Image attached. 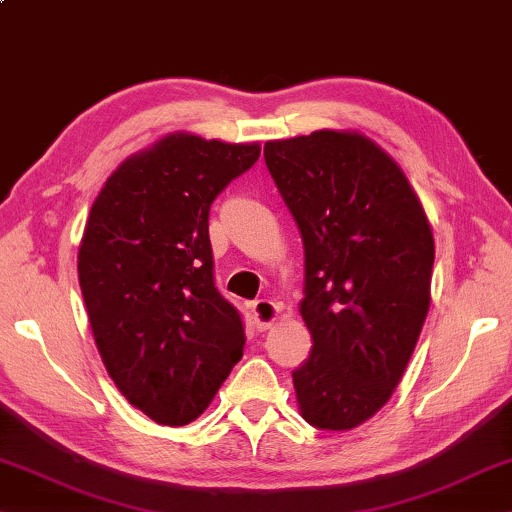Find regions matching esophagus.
Masks as SVG:
<instances>
[{
  "label": "esophagus",
  "mask_w": 512,
  "mask_h": 512,
  "mask_svg": "<svg viewBox=\"0 0 512 512\" xmlns=\"http://www.w3.org/2000/svg\"><path fill=\"white\" fill-rule=\"evenodd\" d=\"M276 316H278V305L274 301H269V298H260V301L252 303V318L260 332L267 330V327L276 321Z\"/></svg>",
  "instance_id": "esophagus-1"
}]
</instances>
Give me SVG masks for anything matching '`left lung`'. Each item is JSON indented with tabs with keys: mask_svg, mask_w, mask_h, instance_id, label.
<instances>
[{
	"mask_svg": "<svg viewBox=\"0 0 512 512\" xmlns=\"http://www.w3.org/2000/svg\"><path fill=\"white\" fill-rule=\"evenodd\" d=\"M305 249L312 350L292 372L303 419L350 430L392 397L430 307L435 240L397 162L359 133L265 144Z\"/></svg>",
	"mask_w": 512,
	"mask_h": 512,
	"instance_id": "left-lung-1",
	"label": "left lung"
}]
</instances>
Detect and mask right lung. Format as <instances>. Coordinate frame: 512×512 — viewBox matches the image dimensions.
Returning <instances> with one entry per match:
<instances>
[{"label":"right lung","mask_w":512,"mask_h":512,"mask_svg":"<svg viewBox=\"0 0 512 512\" xmlns=\"http://www.w3.org/2000/svg\"><path fill=\"white\" fill-rule=\"evenodd\" d=\"M258 144L169 136L104 182L77 274L118 390L162 426H187L243 359V316L218 292L209 209Z\"/></svg>","instance_id":"1"}]
</instances>
